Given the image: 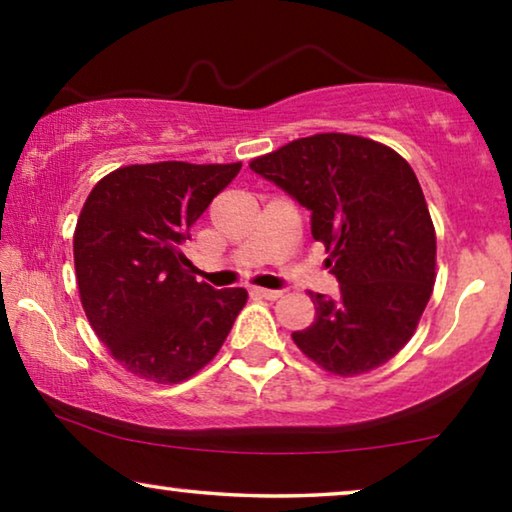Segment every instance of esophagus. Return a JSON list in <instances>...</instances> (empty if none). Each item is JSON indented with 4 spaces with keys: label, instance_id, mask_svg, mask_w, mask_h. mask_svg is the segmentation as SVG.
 <instances>
[{
    "label": "esophagus",
    "instance_id": "esophagus-1",
    "mask_svg": "<svg viewBox=\"0 0 512 512\" xmlns=\"http://www.w3.org/2000/svg\"><path fill=\"white\" fill-rule=\"evenodd\" d=\"M251 293L258 298H265V300H277L282 298V291H275V289H251Z\"/></svg>",
    "mask_w": 512,
    "mask_h": 512
}]
</instances>
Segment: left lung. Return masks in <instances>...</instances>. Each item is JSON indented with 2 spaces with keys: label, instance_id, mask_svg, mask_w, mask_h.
Instances as JSON below:
<instances>
[{
  "label": "left lung",
  "instance_id": "1",
  "mask_svg": "<svg viewBox=\"0 0 512 512\" xmlns=\"http://www.w3.org/2000/svg\"><path fill=\"white\" fill-rule=\"evenodd\" d=\"M310 209L340 296L312 293L317 319L291 335L328 373L380 368L415 333L436 282V230L412 167L373 139L324 132L251 160Z\"/></svg>",
  "mask_w": 512,
  "mask_h": 512
}]
</instances>
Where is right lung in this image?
Wrapping results in <instances>:
<instances>
[{"label": "right lung", "instance_id": "add662e5", "mask_svg": "<svg viewBox=\"0 0 512 512\" xmlns=\"http://www.w3.org/2000/svg\"><path fill=\"white\" fill-rule=\"evenodd\" d=\"M242 163L128 165L90 191L74 233L86 317L114 359L144 380L177 384L219 352L244 289L198 282L181 251L191 226Z\"/></svg>", "mask_w": 512, "mask_h": 512}]
</instances>
